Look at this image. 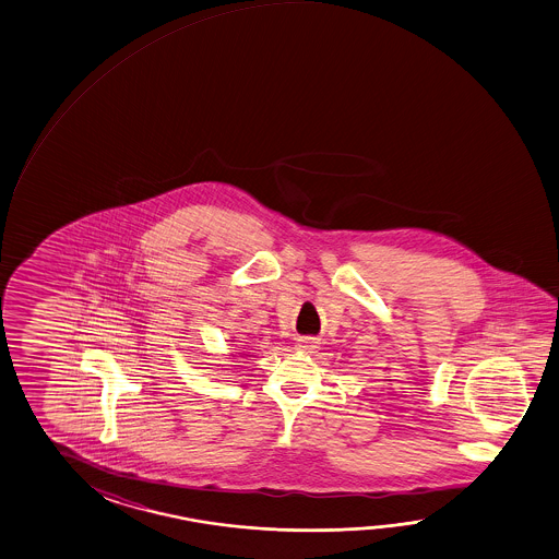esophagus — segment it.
<instances>
[{
    "mask_svg": "<svg viewBox=\"0 0 559 559\" xmlns=\"http://www.w3.org/2000/svg\"><path fill=\"white\" fill-rule=\"evenodd\" d=\"M295 348H297L299 353L309 355V353H316L317 348H319V343H317L316 338H311V336H304V338H297Z\"/></svg>",
    "mask_w": 559,
    "mask_h": 559,
    "instance_id": "obj_1",
    "label": "esophagus"
}]
</instances>
